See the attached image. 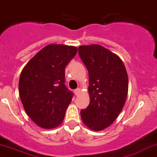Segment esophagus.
<instances>
[{
	"label": "esophagus",
	"instance_id": "1",
	"mask_svg": "<svg viewBox=\"0 0 157 157\" xmlns=\"http://www.w3.org/2000/svg\"><path fill=\"white\" fill-rule=\"evenodd\" d=\"M80 92H81V90H80L79 88H78V89L75 90V91H74V93H75V94L76 96H77V95L79 94Z\"/></svg>",
	"mask_w": 157,
	"mask_h": 157
}]
</instances>
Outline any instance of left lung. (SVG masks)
<instances>
[{"instance_id":"obj_1","label":"left lung","mask_w":157,"mask_h":157,"mask_svg":"<svg viewBox=\"0 0 157 157\" xmlns=\"http://www.w3.org/2000/svg\"><path fill=\"white\" fill-rule=\"evenodd\" d=\"M78 55L89 73L90 104L82 109L89 128L101 131L116 120L125 103L128 79L119 56L99 44L78 47Z\"/></svg>"}]
</instances>
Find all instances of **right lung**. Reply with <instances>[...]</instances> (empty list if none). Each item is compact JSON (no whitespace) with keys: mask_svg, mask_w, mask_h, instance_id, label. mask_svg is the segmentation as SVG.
I'll return each instance as SVG.
<instances>
[{"mask_svg":"<svg viewBox=\"0 0 157 157\" xmlns=\"http://www.w3.org/2000/svg\"><path fill=\"white\" fill-rule=\"evenodd\" d=\"M78 48L64 44H48L21 71L19 94L32 120L43 128L59 126L65 117L73 93L65 86V67Z\"/></svg>","mask_w":157,"mask_h":157,"instance_id":"1","label":"right lung"}]
</instances>
